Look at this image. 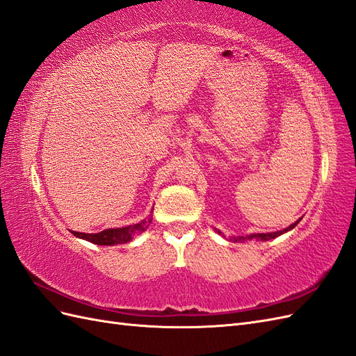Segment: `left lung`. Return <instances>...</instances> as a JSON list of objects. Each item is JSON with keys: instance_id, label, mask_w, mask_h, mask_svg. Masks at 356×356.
I'll list each match as a JSON object with an SVG mask.
<instances>
[{"instance_id": "obj_1", "label": "left lung", "mask_w": 356, "mask_h": 356, "mask_svg": "<svg viewBox=\"0 0 356 356\" xmlns=\"http://www.w3.org/2000/svg\"><path fill=\"white\" fill-rule=\"evenodd\" d=\"M301 219H298L297 222H293L291 227H288V228H285V229H282V231H276V232H262V234H250V236H241V237H231L229 240H232V241H246V240H258V241H267V240H271V238H276V237H279V236H282V234H285V232H288L289 229H292V228H296L297 227V223L300 222ZM218 232H220V231H218Z\"/></svg>"}]
</instances>
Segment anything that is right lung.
<instances>
[{
    "mask_svg": "<svg viewBox=\"0 0 356 356\" xmlns=\"http://www.w3.org/2000/svg\"><path fill=\"white\" fill-rule=\"evenodd\" d=\"M150 219H145L138 223H134V225H128L124 228H108L101 232H97V234H85V232H77V231H71L73 236L88 240L94 245H101V246H115V245H124V243H128L133 240L136 236H138L140 232H143L149 228L150 225Z\"/></svg>",
    "mask_w": 356,
    "mask_h": 356,
    "instance_id": "obj_1",
    "label": "right lung"
}]
</instances>
